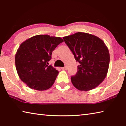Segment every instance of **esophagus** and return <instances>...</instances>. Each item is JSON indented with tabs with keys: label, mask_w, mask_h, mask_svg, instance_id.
Listing matches in <instances>:
<instances>
[{
	"label": "esophagus",
	"mask_w": 126,
	"mask_h": 126,
	"mask_svg": "<svg viewBox=\"0 0 126 126\" xmlns=\"http://www.w3.org/2000/svg\"><path fill=\"white\" fill-rule=\"evenodd\" d=\"M62 69H63V70H67V67H63V68H62Z\"/></svg>",
	"instance_id": "obj_1"
}]
</instances>
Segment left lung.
Segmentation results:
<instances>
[{"label": "left lung", "mask_w": 126, "mask_h": 126, "mask_svg": "<svg viewBox=\"0 0 126 126\" xmlns=\"http://www.w3.org/2000/svg\"><path fill=\"white\" fill-rule=\"evenodd\" d=\"M63 40L79 63L76 75L71 77L73 85L81 91L96 88L106 78L109 67L110 53L104 41L81 32L63 37Z\"/></svg>", "instance_id": "left-lung-1"}]
</instances>
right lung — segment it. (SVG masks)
<instances>
[{
  "label": "right lung",
  "mask_w": 126,
  "mask_h": 126,
  "mask_svg": "<svg viewBox=\"0 0 126 126\" xmlns=\"http://www.w3.org/2000/svg\"><path fill=\"white\" fill-rule=\"evenodd\" d=\"M62 38L38 35L22 42L15 54V65L20 79L30 88L43 91L53 85L59 72L48 62L52 52L63 42Z\"/></svg>",
  "instance_id": "1"
}]
</instances>
